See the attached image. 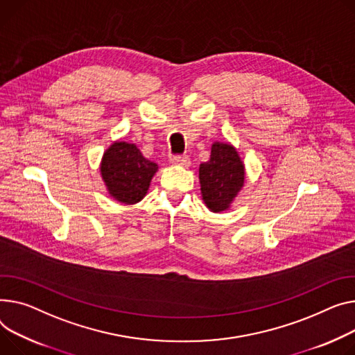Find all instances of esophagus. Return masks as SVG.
I'll list each match as a JSON object with an SVG mask.
<instances>
[{
	"label": "esophagus",
	"instance_id": "1",
	"mask_svg": "<svg viewBox=\"0 0 355 355\" xmlns=\"http://www.w3.org/2000/svg\"><path fill=\"white\" fill-rule=\"evenodd\" d=\"M170 161L175 165H184V167L190 165V158H188V155H173Z\"/></svg>",
	"mask_w": 355,
	"mask_h": 355
}]
</instances>
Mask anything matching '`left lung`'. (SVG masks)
Returning a JSON list of instances; mask_svg holds the SVG:
<instances>
[{"label":"left lung","mask_w":355,"mask_h":355,"mask_svg":"<svg viewBox=\"0 0 355 355\" xmlns=\"http://www.w3.org/2000/svg\"><path fill=\"white\" fill-rule=\"evenodd\" d=\"M200 184L202 200L211 211L228 208L244 184V165L234 147L212 144L209 159L200 165Z\"/></svg>","instance_id":"1"}]
</instances>
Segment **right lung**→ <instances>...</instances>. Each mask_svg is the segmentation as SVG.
I'll use <instances>...</instances> for the list:
<instances>
[{
  "label": "right lung",
  "instance_id": "obj_1",
  "mask_svg": "<svg viewBox=\"0 0 355 355\" xmlns=\"http://www.w3.org/2000/svg\"><path fill=\"white\" fill-rule=\"evenodd\" d=\"M157 164L146 159L134 144L114 143L103 157L101 174L110 194L124 204L144 198Z\"/></svg>",
  "mask_w": 355,
  "mask_h": 355
}]
</instances>
